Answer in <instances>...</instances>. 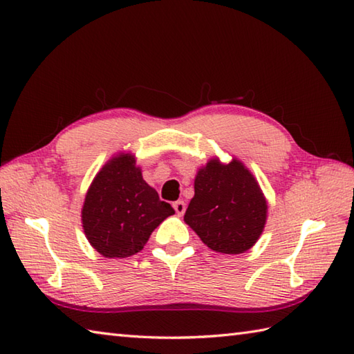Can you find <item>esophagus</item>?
<instances>
[{"instance_id": "obj_1", "label": "esophagus", "mask_w": 354, "mask_h": 354, "mask_svg": "<svg viewBox=\"0 0 354 354\" xmlns=\"http://www.w3.org/2000/svg\"><path fill=\"white\" fill-rule=\"evenodd\" d=\"M173 208H175V212L178 216H183L185 213V202L184 201H176L175 204H173Z\"/></svg>"}]
</instances>
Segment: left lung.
I'll return each mask as SVG.
<instances>
[{"label":"left lung","mask_w":354,"mask_h":354,"mask_svg":"<svg viewBox=\"0 0 354 354\" xmlns=\"http://www.w3.org/2000/svg\"><path fill=\"white\" fill-rule=\"evenodd\" d=\"M266 217L268 204L260 185L239 160L222 164L213 158L198 170L184 221L213 251H248L259 240Z\"/></svg>","instance_id":"left-lung-1"}]
</instances>
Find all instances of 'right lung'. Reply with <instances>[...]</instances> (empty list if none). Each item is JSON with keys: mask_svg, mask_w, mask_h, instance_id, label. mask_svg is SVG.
Wrapping results in <instances>:
<instances>
[{"mask_svg": "<svg viewBox=\"0 0 354 354\" xmlns=\"http://www.w3.org/2000/svg\"><path fill=\"white\" fill-rule=\"evenodd\" d=\"M135 162L132 153L111 158L85 196V236L103 257L124 259L140 252L158 225L175 214L171 205L142 179Z\"/></svg>", "mask_w": 354, "mask_h": 354, "instance_id": "add662e5", "label": "right lung"}]
</instances>
